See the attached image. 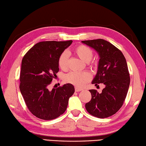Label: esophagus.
I'll use <instances>...</instances> for the list:
<instances>
[{
  "label": "esophagus",
  "mask_w": 146,
  "mask_h": 146,
  "mask_svg": "<svg viewBox=\"0 0 146 146\" xmlns=\"http://www.w3.org/2000/svg\"><path fill=\"white\" fill-rule=\"evenodd\" d=\"M75 90H76V92H80V91L82 90V89L79 88H78V87H76V88H75Z\"/></svg>",
  "instance_id": "esophagus-1"
}]
</instances>
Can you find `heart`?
Instances as JSON below:
<instances>
[{"label": "heart", "instance_id": "obj_1", "mask_svg": "<svg viewBox=\"0 0 146 146\" xmlns=\"http://www.w3.org/2000/svg\"><path fill=\"white\" fill-rule=\"evenodd\" d=\"M74 52L81 60L85 63L90 62L93 57V51L85 45H79L74 48ZM69 54L67 51H64L58 58V65L63 70L68 68V60ZM90 74L86 72H70L64 77V80L68 83L72 84L76 87L81 88L90 80Z\"/></svg>", "mask_w": 146, "mask_h": 146}]
</instances>
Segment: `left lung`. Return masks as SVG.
<instances>
[{
	"mask_svg": "<svg viewBox=\"0 0 146 146\" xmlns=\"http://www.w3.org/2000/svg\"><path fill=\"white\" fill-rule=\"evenodd\" d=\"M81 42L94 48L99 56L98 72L92 84L104 85L101 93L89 90L92 99L86 103V110L98 118L110 117L121 108L129 89L130 78L126 60L121 50L104 40Z\"/></svg>",
	"mask_w": 146,
	"mask_h": 146,
	"instance_id": "8db88e82",
	"label": "left lung"
}]
</instances>
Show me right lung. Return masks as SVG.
I'll return each instance as SVG.
<instances>
[{"label":"right lung","instance_id":"1","mask_svg":"<svg viewBox=\"0 0 146 146\" xmlns=\"http://www.w3.org/2000/svg\"><path fill=\"white\" fill-rule=\"evenodd\" d=\"M72 43V40L41 42L22 59L20 90L28 109L38 118L52 120L60 116L74 93V87L70 83L48 89L59 71L58 58Z\"/></svg>","mask_w":146,"mask_h":146}]
</instances>
